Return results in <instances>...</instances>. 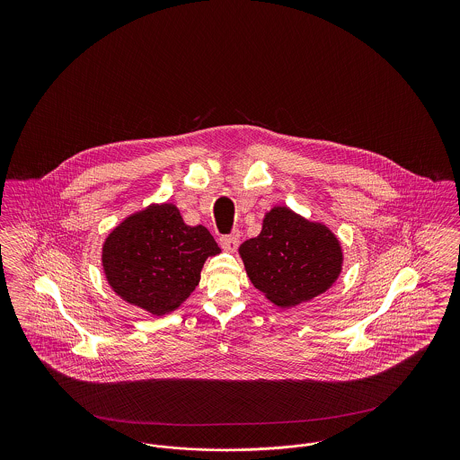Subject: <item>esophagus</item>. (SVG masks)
<instances>
[{"mask_svg":"<svg viewBox=\"0 0 460 460\" xmlns=\"http://www.w3.org/2000/svg\"><path fill=\"white\" fill-rule=\"evenodd\" d=\"M220 246L226 250V252H236L238 244H240V233L238 231H233L231 234H224L220 236Z\"/></svg>","mask_w":460,"mask_h":460,"instance_id":"1","label":"esophagus"}]
</instances>
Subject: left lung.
Segmentation results:
<instances>
[{"label":"left lung","mask_w":460,"mask_h":460,"mask_svg":"<svg viewBox=\"0 0 460 460\" xmlns=\"http://www.w3.org/2000/svg\"><path fill=\"white\" fill-rule=\"evenodd\" d=\"M250 281L278 306H295L324 293L341 270L343 253L326 226L286 207L272 208L262 231L240 246Z\"/></svg>","instance_id":"8db88e82"}]
</instances>
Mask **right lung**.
Instances as JSON below:
<instances>
[{"label":"right lung","mask_w":460,"mask_h":460,"mask_svg":"<svg viewBox=\"0 0 460 460\" xmlns=\"http://www.w3.org/2000/svg\"><path fill=\"white\" fill-rule=\"evenodd\" d=\"M220 248L203 226H186L171 203L154 205L119 224L103 244V269L126 302L164 315L199 283L205 261Z\"/></svg>","instance_id":"right-lung-1"}]
</instances>
